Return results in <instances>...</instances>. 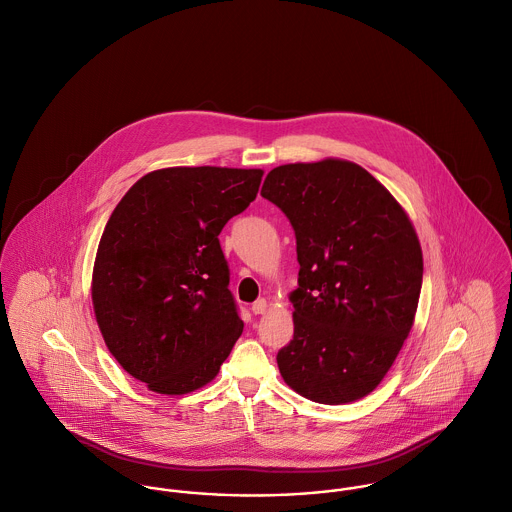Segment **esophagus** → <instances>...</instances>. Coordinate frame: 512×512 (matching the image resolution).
<instances>
[{
	"mask_svg": "<svg viewBox=\"0 0 512 512\" xmlns=\"http://www.w3.org/2000/svg\"><path fill=\"white\" fill-rule=\"evenodd\" d=\"M267 301L265 299H259V301H255L253 303V307H251V310H253V314H265L267 312Z\"/></svg>",
	"mask_w": 512,
	"mask_h": 512,
	"instance_id": "34e87169",
	"label": "esophagus"
}]
</instances>
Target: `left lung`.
Here are the masks:
<instances>
[{
	"instance_id": "left-lung-1",
	"label": "left lung",
	"mask_w": 512,
	"mask_h": 512,
	"mask_svg": "<svg viewBox=\"0 0 512 512\" xmlns=\"http://www.w3.org/2000/svg\"><path fill=\"white\" fill-rule=\"evenodd\" d=\"M261 196L289 217L301 265L281 376L316 404L362 400L415 320L423 255L413 223L370 172L338 158L277 166Z\"/></svg>"
}]
</instances>
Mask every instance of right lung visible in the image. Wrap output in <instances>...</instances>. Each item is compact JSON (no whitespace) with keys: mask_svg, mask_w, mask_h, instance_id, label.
Masks as SVG:
<instances>
[{"mask_svg":"<svg viewBox=\"0 0 512 512\" xmlns=\"http://www.w3.org/2000/svg\"><path fill=\"white\" fill-rule=\"evenodd\" d=\"M263 170L176 166L114 207L93 267V308L116 362L148 390L209 384L243 332L217 235L257 198Z\"/></svg>","mask_w":512,"mask_h":512,"instance_id":"1","label":"right lung"}]
</instances>
